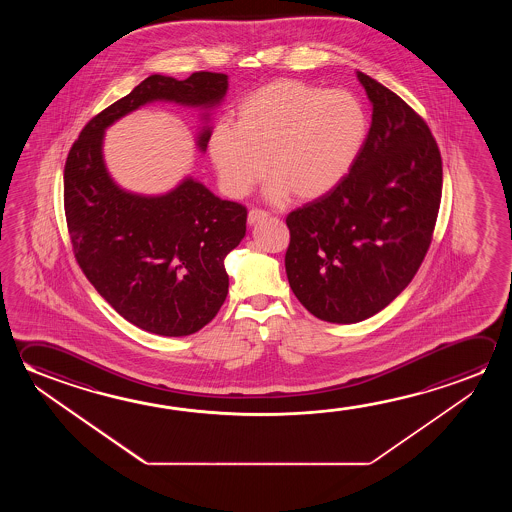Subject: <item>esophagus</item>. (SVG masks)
I'll return each instance as SVG.
<instances>
[{
    "label": "esophagus",
    "mask_w": 512,
    "mask_h": 512,
    "mask_svg": "<svg viewBox=\"0 0 512 512\" xmlns=\"http://www.w3.org/2000/svg\"><path fill=\"white\" fill-rule=\"evenodd\" d=\"M266 216H268V212H266V210L252 209L248 212V223H250V225H255L257 221L266 218Z\"/></svg>",
    "instance_id": "1"
}]
</instances>
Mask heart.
Listing matches in <instances>:
<instances>
[{"mask_svg":"<svg viewBox=\"0 0 512 512\" xmlns=\"http://www.w3.org/2000/svg\"><path fill=\"white\" fill-rule=\"evenodd\" d=\"M368 135V114L352 93L277 80L239 105L235 125L219 123L209 155L219 184L243 198L268 168L271 198L312 202L352 171Z\"/></svg>","mask_w":512,"mask_h":512,"instance_id":"heart-1","label":"heart"}]
</instances>
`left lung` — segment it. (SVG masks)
<instances>
[{
	"label": "left lung",
	"instance_id": "1",
	"mask_svg": "<svg viewBox=\"0 0 512 512\" xmlns=\"http://www.w3.org/2000/svg\"><path fill=\"white\" fill-rule=\"evenodd\" d=\"M371 103L368 137L334 191L285 219V271L316 318L357 323L377 314L418 273L436 228L443 162L425 119L357 73Z\"/></svg>",
	"mask_w": 512,
	"mask_h": 512
}]
</instances>
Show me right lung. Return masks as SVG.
<instances>
[{
  "label": "right lung",
  "instance_id": "1",
  "mask_svg": "<svg viewBox=\"0 0 512 512\" xmlns=\"http://www.w3.org/2000/svg\"><path fill=\"white\" fill-rule=\"evenodd\" d=\"M227 89L223 73L148 76L84 126L66 160L64 210L78 266L118 314L157 336H189L218 314L228 293L225 257L246 234L248 210L193 178L162 196L126 193L103 164V132L144 103L209 109ZM209 137L205 128L200 150Z\"/></svg>",
  "mask_w": 512,
  "mask_h": 512
}]
</instances>
